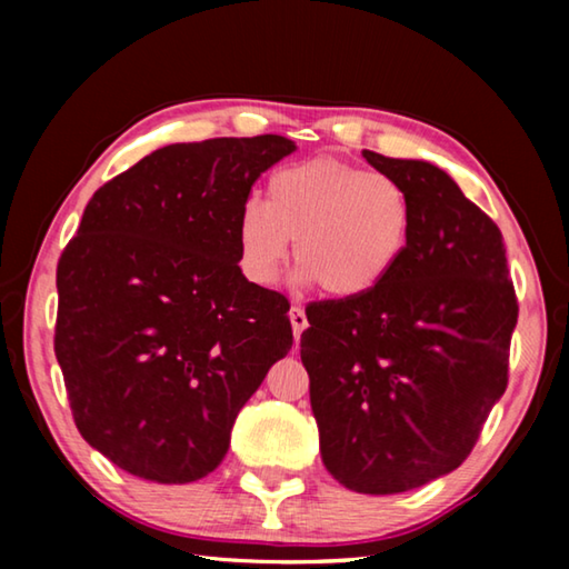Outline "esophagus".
Instances as JSON below:
<instances>
[{
	"label": "esophagus",
	"mask_w": 569,
	"mask_h": 569,
	"mask_svg": "<svg viewBox=\"0 0 569 569\" xmlns=\"http://www.w3.org/2000/svg\"><path fill=\"white\" fill-rule=\"evenodd\" d=\"M288 316H291L293 336H296V341H298V339H301V333L306 331V326H308V321H306V313H303V308H301V306H291V311H288Z\"/></svg>",
	"instance_id": "esophagus-1"
}]
</instances>
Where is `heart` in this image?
Masks as SVG:
<instances>
[{
	"label": "heart",
	"mask_w": 569,
	"mask_h": 569,
	"mask_svg": "<svg viewBox=\"0 0 569 569\" xmlns=\"http://www.w3.org/2000/svg\"><path fill=\"white\" fill-rule=\"evenodd\" d=\"M411 230L413 206L397 178L339 158H311L268 178L266 206L248 200L240 208L238 263L250 283L271 288L296 237L298 286L321 283L333 298H361L397 271Z\"/></svg>",
	"instance_id": "obj_1"
}]
</instances>
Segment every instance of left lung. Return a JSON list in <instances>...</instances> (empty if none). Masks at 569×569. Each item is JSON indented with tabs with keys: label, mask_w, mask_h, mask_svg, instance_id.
<instances>
[{
	"label": "left lung",
	"mask_w": 569,
	"mask_h": 569,
	"mask_svg": "<svg viewBox=\"0 0 569 569\" xmlns=\"http://www.w3.org/2000/svg\"><path fill=\"white\" fill-rule=\"evenodd\" d=\"M361 156L409 192L407 256L369 296L308 306L301 361L331 477L399 495L467 459L507 389L519 308L502 233L451 176Z\"/></svg>",
	"instance_id": "1"
}]
</instances>
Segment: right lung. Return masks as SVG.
Masks as SVG:
<instances>
[{
    "mask_svg": "<svg viewBox=\"0 0 569 569\" xmlns=\"http://www.w3.org/2000/svg\"><path fill=\"white\" fill-rule=\"evenodd\" d=\"M281 134L166 146L94 192L57 266V331L80 435L130 475L188 485L293 343L288 301L238 266L253 182Z\"/></svg>",
    "mask_w": 569,
    "mask_h": 569,
    "instance_id": "add662e5",
    "label": "right lung"
}]
</instances>
